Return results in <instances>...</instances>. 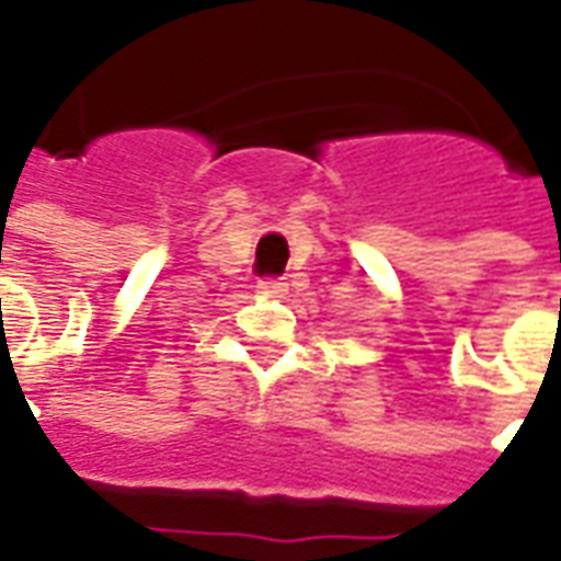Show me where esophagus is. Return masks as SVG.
<instances>
[{"instance_id": "esophagus-1", "label": "esophagus", "mask_w": 561, "mask_h": 561, "mask_svg": "<svg viewBox=\"0 0 561 561\" xmlns=\"http://www.w3.org/2000/svg\"><path fill=\"white\" fill-rule=\"evenodd\" d=\"M255 288H257V294H261V297H285V291H288V282L261 279Z\"/></svg>"}]
</instances>
